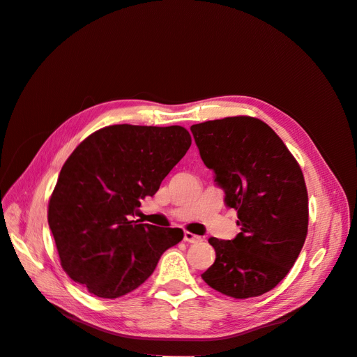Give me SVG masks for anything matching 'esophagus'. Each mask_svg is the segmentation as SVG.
Instances as JSON below:
<instances>
[{"instance_id": "34e87169", "label": "esophagus", "mask_w": 357, "mask_h": 357, "mask_svg": "<svg viewBox=\"0 0 357 357\" xmlns=\"http://www.w3.org/2000/svg\"><path fill=\"white\" fill-rule=\"evenodd\" d=\"M183 240H185L186 243H198V241H201V236L192 234L189 231H185V235H183Z\"/></svg>"}]
</instances>
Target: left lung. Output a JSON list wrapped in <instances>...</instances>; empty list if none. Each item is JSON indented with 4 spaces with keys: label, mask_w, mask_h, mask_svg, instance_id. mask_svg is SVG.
I'll return each instance as SVG.
<instances>
[{
    "label": "left lung",
    "mask_w": 357,
    "mask_h": 357,
    "mask_svg": "<svg viewBox=\"0 0 357 357\" xmlns=\"http://www.w3.org/2000/svg\"><path fill=\"white\" fill-rule=\"evenodd\" d=\"M190 131L241 231L228 241L211 236L215 261L201 277L223 295L261 296L287 275L305 243L308 193L301 167L256 117H225Z\"/></svg>",
    "instance_id": "left-lung-1"
}]
</instances>
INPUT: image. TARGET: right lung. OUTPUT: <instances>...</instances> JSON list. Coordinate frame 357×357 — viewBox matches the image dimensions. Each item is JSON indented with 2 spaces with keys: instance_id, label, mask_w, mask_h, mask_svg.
<instances>
[{
  "instance_id": "add662e5",
  "label": "right lung",
  "mask_w": 357,
  "mask_h": 357,
  "mask_svg": "<svg viewBox=\"0 0 357 357\" xmlns=\"http://www.w3.org/2000/svg\"><path fill=\"white\" fill-rule=\"evenodd\" d=\"M192 144L183 126L113 125L91 134L63 164L47 220L61 265L89 294L114 299L142 286L183 240L180 228L132 220Z\"/></svg>"
}]
</instances>
